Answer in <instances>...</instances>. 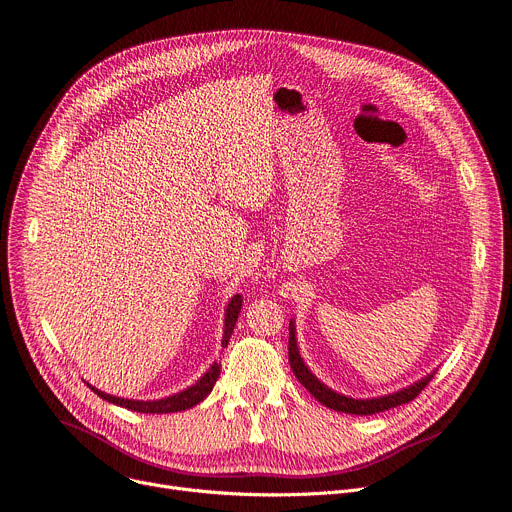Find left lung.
Wrapping results in <instances>:
<instances>
[{
    "instance_id": "left-lung-1",
    "label": "left lung",
    "mask_w": 512,
    "mask_h": 512,
    "mask_svg": "<svg viewBox=\"0 0 512 512\" xmlns=\"http://www.w3.org/2000/svg\"><path fill=\"white\" fill-rule=\"evenodd\" d=\"M289 363L291 369L295 373V377L299 379V383L311 393L313 398H316L320 404H324L330 410L336 412H344V414H357V416H371L389 408H396L402 404L412 402L418 393L428 385V381L435 377V371L428 373L426 377L418 379L416 383L400 389V391H393L387 393V396H379V398H369V400H359V398H348L344 393L334 391L332 387L324 385L316 375L309 371V367L303 363L301 355H299V346H297V334H295V320H291L289 324Z\"/></svg>"
}]
</instances>
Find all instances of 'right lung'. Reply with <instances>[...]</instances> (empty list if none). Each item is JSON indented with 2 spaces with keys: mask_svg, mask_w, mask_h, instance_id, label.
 <instances>
[{
  "mask_svg": "<svg viewBox=\"0 0 512 512\" xmlns=\"http://www.w3.org/2000/svg\"><path fill=\"white\" fill-rule=\"evenodd\" d=\"M242 311V297L240 295H233L227 303V309H225V322H223V340H221V346H227L229 338H231V332L235 328V322H238V316ZM219 373H221V363H213L209 367V371L196 381L194 385L178 391V393H172V396L168 398H162V400H127V398H116V396H110V393H104L100 389H96L94 385H90V389L94 393H98V396L110 404H116L121 408H127V410H133V412H141V414H170V412H182V410H188L196 404H201L209 393L213 391V385L217 383L219 379Z\"/></svg>",
  "mask_w": 512,
  "mask_h": 512,
  "instance_id": "right-lung-1",
  "label": "right lung"
}]
</instances>
